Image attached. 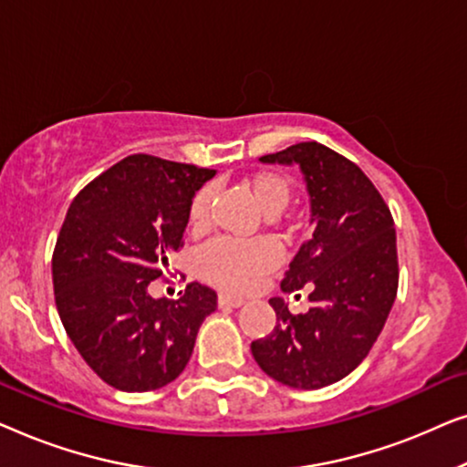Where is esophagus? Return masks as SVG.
<instances>
[{
	"mask_svg": "<svg viewBox=\"0 0 467 467\" xmlns=\"http://www.w3.org/2000/svg\"><path fill=\"white\" fill-rule=\"evenodd\" d=\"M242 304H244V299L242 297L227 296V293H221L219 296V306H223V308H240Z\"/></svg>",
	"mask_w": 467,
	"mask_h": 467,
	"instance_id": "esophagus-1",
	"label": "esophagus"
}]
</instances>
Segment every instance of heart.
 I'll return each mask as SVG.
<instances>
[{"label": "heart", "mask_w": 467, "mask_h": 467, "mask_svg": "<svg viewBox=\"0 0 467 467\" xmlns=\"http://www.w3.org/2000/svg\"><path fill=\"white\" fill-rule=\"evenodd\" d=\"M242 189L251 197L261 214L278 216L291 202L293 189L286 176L272 170H261L242 181ZM213 193L208 187L200 189L189 206V227L193 232L206 225ZM278 264V251L267 240L234 242L216 240L200 254V274L210 285L225 291H248L261 276Z\"/></svg>", "instance_id": "obj_1"}]
</instances>
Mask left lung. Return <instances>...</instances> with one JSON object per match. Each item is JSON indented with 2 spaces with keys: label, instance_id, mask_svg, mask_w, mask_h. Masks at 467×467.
Segmentation results:
<instances>
[{
  "label": "left lung",
  "instance_id": "1",
  "mask_svg": "<svg viewBox=\"0 0 467 467\" xmlns=\"http://www.w3.org/2000/svg\"><path fill=\"white\" fill-rule=\"evenodd\" d=\"M259 161L299 165L315 229L280 283L285 293L310 289L312 308L291 315L272 297L276 325L251 344L253 357L286 387L334 385L366 359L398 296L393 216L372 181L327 146L299 142Z\"/></svg>",
  "mask_w": 467,
  "mask_h": 467
}]
</instances>
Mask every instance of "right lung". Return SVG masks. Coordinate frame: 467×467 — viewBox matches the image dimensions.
Masks as SVG:
<instances>
[{
    "instance_id": "obj_1",
    "label": "right lung",
    "mask_w": 467,
    "mask_h": 467,
    "mask_svg": "<svg viewBox=\"0 0 467 467\" xmlns=\"http://www.w3.org/2000/svg\"><path fill=\"white\" fill-rule=\"evenodd\" d=\"M216 174L189 163L131 155L88 182L69 203L53 253L55 304L88 368L127 393L170 385L191 359L216 293L187 285L155 299L168 254L182 246L189 206Z\"/></svg>"
}]
</instances>
